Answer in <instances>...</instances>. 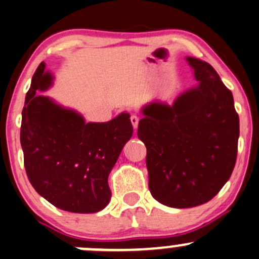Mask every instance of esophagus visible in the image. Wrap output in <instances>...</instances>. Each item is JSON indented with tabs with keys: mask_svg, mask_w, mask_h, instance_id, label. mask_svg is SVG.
<instances>
[{
	"mask_svg": "<svg viewBox=\"0 0 259 259\" xmlns=\"http://www.w3.org/2000/svg\"><path fill=\"white\" fill-rule=\"evenodd\" d=\"M130 121H132V124H133V126H134V129H137L138 124H139V116L135 115V114H133V115L130 116Z\"/></svg>",
	"mask_w": 259,
	"mask_h": 259,
	"instance_id": "1",
	"label": "esophagus"
}]
</instances>
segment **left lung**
Masks as SVG:
<instances>
[{
    "label": "left lung",
    "instance_id": "1",
    "mask_svg": "<svg viewBox=\"0 0 259 259\" xmlns=\"http://www.w3.org/2000/svg\"><path fill=\"white\" fill-rule=\"evenodd\" d=\"M187 62L200 84L172 107H145L138 125L151 195L175 208L202 205L219 194L235 167L239 137L230 89L211 64L191 57Z\"/></svg>",
    "mask_w": 259,
    "mask_h": 259
}]
</instances>
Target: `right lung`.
<instances>
[{
  "label": "right lung",
  "instance_id": "add662e5",
  "mask_svg": "<svg viewBox=\"0 0 259 259\" xmlns=\"http://www.w3.org/2000/svg\"><path fill=\"white\" fill-rule=\"evenodd\" d=\"M52 77L38 65L26 95L21 146L27 176L34 190L56 207L94 213L110 201L108 176L133 135L130 115L88 122L79 114L37 95Z\"/></svg>",
  "mask_w": 259,
  "mask_h": 259
}]
</instances>
